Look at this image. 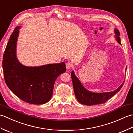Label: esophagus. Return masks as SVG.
<instances>
[{
  "label": "esophagus",
  "instance_id": "1",
  "mask_svg": "<svg viewBox=\"0 0 133 133\" xmlns=\"http://www.w3.org/2000/svg\"><path fill=\"white\" fill-rule=\"evenodd\" d=\"M66 67L67 70H69V69H71V67H72V65H71V63H70L68 62V63H67L66 64Z\"/></svg>",
  "mask_w": 133,
  "mask_h": 133
}]
</instances>
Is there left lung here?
Returning <instances> with one entry per match:
<instances>
[{"instance_id": "8db88e82", "label": "left lung", "mask_w": 133, "mask_h": 133, "mask_svg": "<svg viewBox=\"0 0 133 133\" xmlns=\"http://www.w3.org/2000/svg\"><path fill=\"white\" fill-rule=\"evenodd\" d=\"M114 38L118 43L121 44V39H120V33L118 29H114ZM127 68V67H126ZM126 68L125 71H126ZM71 78L74 87V90L76 98L78 101L81 104L84 105L91 106L104 103L110 98L113 97L122 88L124 82L118 87V88L113 91L110 92H94L89 91L84 87L81 82L77 76L75 75L74 71L71 72Z\"/></svg>"}]
</instances>
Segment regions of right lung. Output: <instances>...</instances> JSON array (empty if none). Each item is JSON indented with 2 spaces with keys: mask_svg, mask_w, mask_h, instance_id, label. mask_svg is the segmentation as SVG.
<instances>
[{
  "mask_svg": "<svg viewBox=\"0 0 133 133\" xmlns=\"http://www.w3.org/2000/svg\"><path fill=\"white\" fill-rule=\"evenodd\" d=\"M21 27H16L11 34L3 58L4 80L11 91L26 102L43 104L51 98L55 82L66 72L64 62L27 66L16 56L17 42Z\"/></svg>",
  "mask_w": 133,
  "mask_h": 133,
  "instance_id": "obj_1",
  "label": "right lung"
}]
</instances>
